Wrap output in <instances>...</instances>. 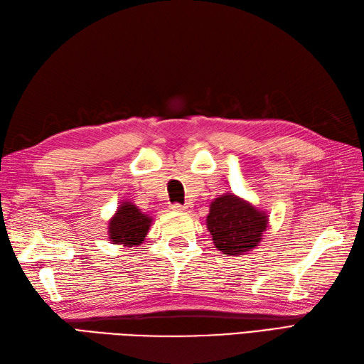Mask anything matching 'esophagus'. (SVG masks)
Segmentation results:
<instances>
[{"mask_svg":"<svg viewBox=\"0 0 364 364\" xmlns=\"http://www.w3.org/2000/svg\"><path fill=\"white\" fill-rule=\"evenodd\" d=\"M191 208L190 203H185V205H181V203H173L171 205V210L174 211H188Z\"/></svg>","mask_w":364,"mask_h":364,"instance_id":"esophagus-1","label":"esophagus"}]
</instances>
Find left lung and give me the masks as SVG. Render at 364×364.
I'll return each instance as SVG.
<instances>
[{
    "mask_svg": "<svg viewBox=\"0 0 364 364\" xmlns=\"http://www.w3.org/2000/svg\"><path fill=\"white\" fill-rule=\"evenodd\" d=\"M269 216L232 193L210 203L207 228L216 249L237 256L253 250L267 230Z\"/></svg>",
    "mask_w": 364,
    "mask_h": 364,
    "instance_id": "left-lung-1",
    "label": "left lung"
}]
</instances>
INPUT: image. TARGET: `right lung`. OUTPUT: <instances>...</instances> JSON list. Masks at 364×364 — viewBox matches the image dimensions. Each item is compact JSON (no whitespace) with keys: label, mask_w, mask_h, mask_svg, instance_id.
Segmentation results:
<instances>
[{"label":"right lung","mask_w":364,"mask_h":364,"mask_svg":"<svg viewBox=\"0 0 364 364\" xmlns=\"http://www.w3.org/2000/svg\"><path fill=\"white\" fill-rule=\"evenodd\" d=\"M153 219L144 215L132 202H122L120 207L111 218L108 233L112 244H123L125 247H136L144 242Z\"/></svg>","instance_id":"add662e5"}]
</instances>
